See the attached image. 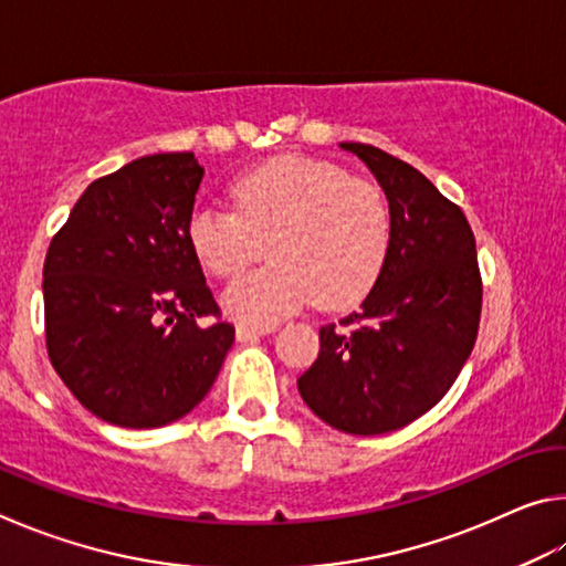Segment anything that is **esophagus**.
<instances>
[{"label":"esophagus","mask_w":566,"mask_h":566,"mask_svg":"<svg viewBox=\"0 0 566 566\" xmlns=\"http://www.w3.org/2000/svg\"><path fill=\"white\" fill-rule=\"evenodd\" d=\"M274 329H276L274 324H266V327H252V324H239V327H237V339L239 342H254V339H260V337H264V334H270Z\"/></svg>","instance_id":"esophagus-1"}]
</instances>
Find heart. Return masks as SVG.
Wrapping results in <instances>:
<instances>
[{
	"mask_svg": "<svg viewBox=\"0 0 566 566\" xmlns=\"http://www.w3.org/2000/svg\"><path fill=\"white\" fill-rule=\"evenodd\" d=\"M232 209L197 207L191 252L219 280H234L266 252L262 270L222 296L247 324H270L317 300L322 310L357 304L385 270L391 227L379 189L329 161L280 157L229 187Z\"/></svg>",
	"mask_w": 566,
	"mask_h": 566,
	"instance_id": "b5f03b06",
	"label": "heart"
}]
</instances>
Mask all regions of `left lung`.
<instances>
[{
    "label": "left lung",
    "mask_w": 566,
    "mask_h": 566,
    "mask_svg": "<svg viewBox=\"0 0 566 566\" xmlns=\"http://www.w3.org/2000/svg\"><path fill=\"white\" fill-rule=\"evenodd\" d=\"M339 147L385 189L391 242L359 310L319 329L296 387L329 427L369 437L407 427L454 385L474 349L482 276L472 227L432 181L371 145Z\"/></svg>",
    "instance_id": "obj_1"
}]
</instances>
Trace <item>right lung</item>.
I'll return each instance as SVG.
<instances>
[{"label": "right lung", "mask_w": 566, "mask_h": 566, "mask_svg": "<svg viewBox=\"0 0 566 566\" xmlns=\"http://www.w3.org/2000/svg\"><path fill=\"white\" fill-rule=\"evenodd\" d=\"M202 177L191 151L134 159L84 189L46 249L52 367L109 424L189 415L234 344L187 237Z\"/></svg>", "instance_id": "obj_1"}]
</instances>
